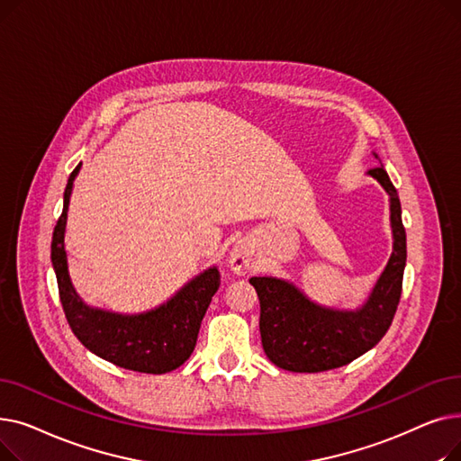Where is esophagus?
I'll return each instance as SVG.
<instances>
[{
	"label": "esophagus",
	"mask_w": 461,
	"mask_h": 461,
	"mask_svg": "<svg viewBox=\"0 0 461 461\" xmlns=\"http://www.w3.org/2000/svg\"><path fill=\"white\" fill-rule=\"evenodd\" d=\"M230 269L235 275H247L252 269V254L247 245H237L230 252Z\"/></svg>",
	"instance_id": "esophagus-1"
}]
</instances>
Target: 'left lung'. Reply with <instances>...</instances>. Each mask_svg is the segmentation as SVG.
<instances>
[{"instance_id": "obj_1", "label": "left lung", "mask_w": 461, "mask_h": 461, "mask_svg": "<svg viewBox=\"0 0 461 461\" xmlns=\"http://www.w3.org/2000/svg\"><path fill=\"white\" fill-rule=\"evenodd\" d=\"M391 196L393 256L368 301L355 312L312 303L299 287L273 276H252L259 297V332L265 355L282 370L313 374L349 365L389 330L402 295L407 258L398 192L383 166L368 172Z\"/></svg>"}]
</instances>
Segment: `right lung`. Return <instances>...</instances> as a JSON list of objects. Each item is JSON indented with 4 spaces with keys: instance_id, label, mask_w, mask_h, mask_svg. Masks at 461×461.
I'll list each match as a JSON object with an SVG mask.
<instances>
[{
    "instance_id": "add662e5",
    "label": "right lung",
    "mask_w": 461,
    "mask_h": 461,
    "mask_svg": "<svg viewBox=\"0 0 461 461\" xmlns=\"http://www.w3.org/2000/svg\"><path fill=\"white\" fill-rule=\"evenodd\" d=\"M80 166L72 169L68 177L63 212L52 237V265L68 327L91 353L119 368L141 374L172 372L196 348L202 320L221 285V273L211 267L192 278L167 303L134 316L87 306L72 287L65 252L67 211L72 181L78 176Z\"/></svg>"
}]
</instances>
